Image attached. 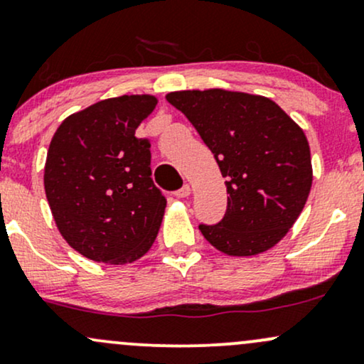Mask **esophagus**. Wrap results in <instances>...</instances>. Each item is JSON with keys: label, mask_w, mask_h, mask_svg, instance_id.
<instances>
[{"label": "esophagus", "mask_w": 364, "mask_h": 364, "mask_svg": "<svg viewBox=\"0 0 364 364\" xmlns=\"http://www.w3.org/2000/svg\"><path fill=\"white\" fill-rule=\"evenodd\" d=\"M191 194V186L189 183H186V186L182 187V189H178L177 192H175V196H177V198H187V196Z\"/></svg>", "instance_id": "1"}]
</instances>
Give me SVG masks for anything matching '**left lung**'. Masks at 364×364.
Returning <instances> with one entry per match:
<instances>
[{
    "instance_id": "obj_1",
    "label": "left lung",
    "mask_w": 364,
    "mask_h": 364,
    "mask_svg": "<svg viewBox=\"0 0 364 364\" xmlns=\"http://www.w3.org/2000/svg\"><path fill=\"white\" fill-rule=\"evenodd\" d=\"M166 100L189 119L226 178L228 208L218 225H199L215 249L250 257L276 245L309 199L305 132L271 98L232 90H182Z\"/></svg>"
}]
</instances>
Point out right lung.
Instances as JSON below:
<instances>
[{
    "mask_svg": "<svg viewBox=\"0 0 364 364\" xmlns=\"http://www.w3.org/2000/svg\"><path fill=\"white\" fill-rule=\"evenodd\" d=\"M153 95L107 98L71 114L50 139L46 198L63 238L83 257L131 264L155 242L166 199L151 181L148 139L136 129Z\"/></svg>",
    "mask_w": 364,
    "mask_h": 364,
    "instance_id": "1",
    "label": "right lung"
}]
</instances>
